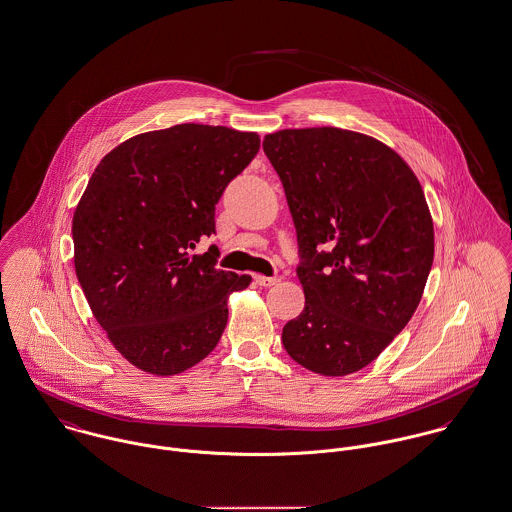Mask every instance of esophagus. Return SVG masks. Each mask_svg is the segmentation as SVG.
Segmentation results:
<instances>
[{
  "instance_id": "obj_1",
  "label": "esophagus",
  "mask_w": 512,
  "mask_h": 512,
  "mask_svg": "<svg viewBox=\"0 0 512 512\" xmlns=\"http://www.w3.org/2000/svg\"><path fill=\"white\" fill-rule=\"evenodd\" d=\"M254 279H256V283H258V285H262V287H272V285L279 283L278 276H274V278H268V276H262V274H258V276H254Z\"/></svg>"
}]
</instances>
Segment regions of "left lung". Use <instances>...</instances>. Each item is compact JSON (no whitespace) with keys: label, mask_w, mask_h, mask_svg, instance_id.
<instances>
[{"label":"left lung","mask_w":512,"mask_h":512,"mask_svg":"<svg viewBox=\"0 0 512 512\" xmlns=\"http://www.w3.org/2000/svg\"><path fill=\"white\" fill-rule=\"evenodd\" d=\"M264 152L295 223L305 291L283 348L311 372H358L419 307L434 260L422 187L395 150L336 127L266 135Z\"/></svg>","instance_id":"8db88e82"}]
</instances>
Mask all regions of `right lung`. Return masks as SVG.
<instances>
[{
  "label": "right lung",
  "mask_w": 512,
  "mask_h": 512,
  "mask_svg": "<svg viewBox=\"0 0 512 512\" xmlns=\"http://www.w3.org/2000/svg\"><path fill=\"white\" fill-rule=\"evenodd\" d=\"M260 150L256 133L176 125L113 148L95 168L72 221L76 276L95 321L142 372L174 375L213 352L227 299L250 276L195 256L215 233V205Z\"/></svg>",
  "instance_id": "1"
}]
</instances>
